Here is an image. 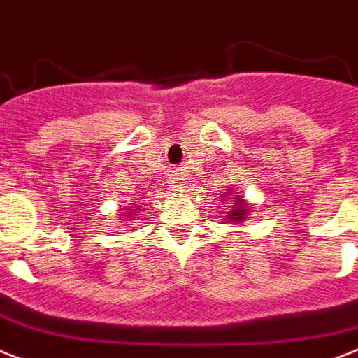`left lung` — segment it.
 Wrapping results in <instances>:
<instances>
[{
  "label": "left lung",
  "mask_w": 358,
  "mask_h": 358,
  "mask_svg": "<svg viewBox=\"0 0 358 358\" xmlns=\"http://www.w3.org/2000/svg\"><path fill=\"white\" fill-rule=\"evenodd\" d=\"M231 212L228 213V219H231V221H243V219H246L244 217V213H246V208H244L243 204V199L241 197H235V203L234 206H231Z\"/></svg>",
  "instance_id": "8db88e82"
}]
</instances>
